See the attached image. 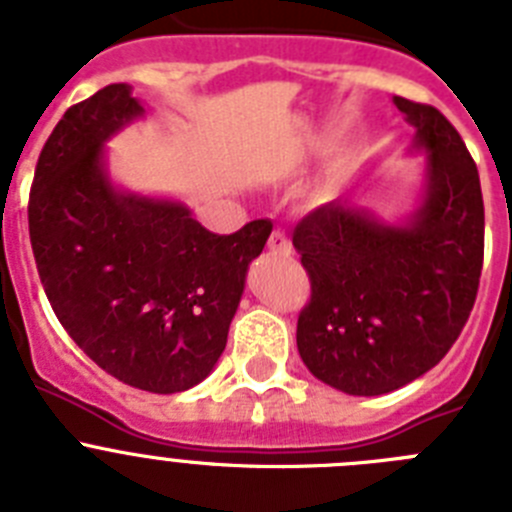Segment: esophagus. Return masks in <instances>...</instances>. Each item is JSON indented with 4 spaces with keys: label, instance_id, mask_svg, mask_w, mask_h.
I'll return each instance as SVG.
<instances>
[{
    "label": "esophagus",
    "instance_id": "34e87169",
    "mask_svg": "<svg viewBox=\"0 0 512 512\" xmlns=\"http://www.w3.org/2000/svg\"><path fill=\"white\" fill-rule=\"evenodd\" d=\"M269 251L279 253V256H289V253H292V243H289L284 230H274V233L269 235Z\"/></svg>",
    "mask_w": 512,
    "mask_h": 512
}]
</instances>
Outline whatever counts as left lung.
I'll return each mask as SVG.
<instances>
[{"label":"left lung","instance_id":"obj_1","mask_svg":"<svg viewBox=\"0 0 512 512\" xmlns=\"http://www.w3.org/2000/svg\"><path fill=\"white\" fill-rule=\"evenodd\" d=\"M425 153L420 202L400 223L328 202L297 223L292 243L312 295L297 351L320 382L356 397L387 395L438 364L477 297L485 256L479 174L436 107L392 97Z\"/></svg>","mask_w":512,"mask_h":512}]
</instances>
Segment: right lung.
I'll list each match as a JSON object with an SVG mask.
<instances>
[{
    "instance_id": "1",
    "label": "right lung",
    "mask_w": 512,
    "mask_h": 512,
    "mask_svg": "<svg viewBox=\"0 0 512 512\" xmlns=\"http://www.w3.org/2000/svg\"><path fill=\"white\" fill-rule=\"evenodd\" d=\"M143 115L128 84L69 107L40 151L27 220L45 295L76 346L120 382L174 395L225 351L271 220L217 235L184 202L117 187L104 143Z\"/></svg>"
}]
</instances>
